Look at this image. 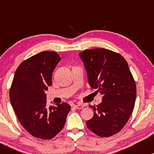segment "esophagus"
Instances as JSON below:
<instances>
[{
    "mask_svg": "<svg viewBox=\"0 0 154 154\" xmlns=\"http://www.w3.org/2000/svg\"><path fill=\"white\" fill-rule=\"evenodd\" d=\"M73 107H74L75 109H83V107H84V105L83 104H79L74 105V106H73Z\"/></svg>",
    "mask_w": 154,
    "mask_h": 154,
    "instance_id": "1",
    "label": "esophagus"
}]
</instances>
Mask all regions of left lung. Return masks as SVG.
Listing matches in <instances>:
<instances>
[{"instance_id":"left-lung-1","label":"left lung","mask_w":154,"mask_h":154,"mask_svg":"<svg viewBox=\"0 0 154 154\" xmlns=\"http://www.w3.org/2000/svg\"><path fill=\"white\" fill-rule=\"evenodd\" d=\"M90 87L102 94V102L90 106L94 115L86 122L90 131L101 137L118 133L129 120L135 104L137 89L128 62L121 54L105 48L79 53Z\"/></svg>"}]
</instances>
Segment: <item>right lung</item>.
<instances>
[{"mask_svg":"<svg viewBox=\"0 0 154 154\" xmlns=\"http://www.w3.org/2000/svg\"><path fill=\"white\" fill-rule=\"evenodd\" d=\"M60 60L57 52L44 51L23 61L10 89L19 121L29 134L42 140H50L62 130L71 109L66 102L47 106L45 92L52 85V71Z\"/></svg>","mask_w":154,"mask_h":154,"instance_id":"right-lung-1","label":"right lung"}]
</instances>
